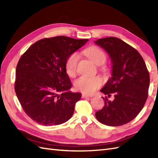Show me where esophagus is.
Returning a JSON list of instances; mask_svg holds the SVG:
<instances>
[{
  "label": "esophagus",
  "mask_w": 158,
  "mask_h": 158,
  "mask_svg": "<svg viewBox=\"0 0 158 158\" xmlns=\"http://www.w3.org/2000/svg\"><path fill=\"white\" fill-rule=\"evenodd\" d=\"M81 98H91V96H89V95H85V94H83L81 95Z\"/></svg>",
  "instance_id": "obj_1"
}]
</instances>
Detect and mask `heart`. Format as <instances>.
<instances>
[{"label":"heart","mask_w":158,"mask_h":158,"mask_svg":"<svg viewBox=\"0 0 158 158\" xmlns=\"http://www.w3.org/2000/svg\"><path fill=\"white\" fill-rule=\"evenodd\" d=\"M83 53L91 59L96 64L101 65L106 63L107 55L103 51L96 46L87 47ZM79 55L77 52H73L67 56L64 63V69L69 77H74L76 74L77 66L79 61ZM103 84L102 79L99 77L82 76L75 82V87L83 94L90 95L99 88Z\"/></svg>","instance_id":"1"}]
</instances>
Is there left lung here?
<instances>
[{
    "instance_id": "1",
    "label": "left lung",
    "mask_w": 158,
    "mask_h": 158,
    "mask_svg": "<svg viewBox=\"0 0 158 158\" xmlns=\"http://www.w3.org/2000/svg\"><path fill=\"white\" fill-rule=\"evenodd\" d=\"M95 43L110 55L113 64L112 77L101 89L114 99L103 98L105 106L95 113L100 123L120 126L130 122L146 102L149 74L142 56L135 48L117 37L99 39Z\"/></svg>"
}]
</instances>
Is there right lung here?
<instances>
[{
	"instance_id": "right-lung-1",
	"label": "right lung",
	"mask_w": 158,
	"mask_h": 158,
	"mask_svg": "<svg viewBox=\"0 0 158 158\" xmlns=\"http://www.w3.org/2000/svg\"><path fill=\"white\" fill-rule=\"evenodd\" d=\"M87 41L65 36L44 38L32 44L20 58L15 90L24 111L35 122L60 125L73 115L81 95L68 91L72 84L64 63Z\"/></svg>"
}]
</instances>
